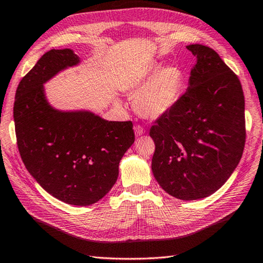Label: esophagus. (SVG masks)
Masks as SVG:
<instances>
[{
    "instance_id": "1",
    "label": "esophagus",
    "mask_w": 263,
    "mask_h": 263,
    "mask_svg": "<svg viewBox=\"0 0 263 263\" xmlns=\"http://www.w3.org/2000/svg\"><path fill=\"white\" fill-rule=\"evenodd\" d=\"M135 133H136L137 137H140L145 133V128L142 127L141 125H136L135 126Z\"/></svg>"
}]
</instances>
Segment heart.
Segmentation results:
<instances>
[{
  "label": "heart",
  "instance_id": "1",
  "mask_svg": "<svg viewBox=\"0 0 263 263\" xmlns=\"http://www.w3.org/2000/svg\"><path fill=\"white\" fill-rule=\"evenodd\" d=\"M184 77L176 66L151 65L133 75L125 83V90L136 99V108L149 118L166 114L175 105L183 91Z\"/></svg>",
  "mask_w": 263,
  "mask_h": 263
}]
</instances>
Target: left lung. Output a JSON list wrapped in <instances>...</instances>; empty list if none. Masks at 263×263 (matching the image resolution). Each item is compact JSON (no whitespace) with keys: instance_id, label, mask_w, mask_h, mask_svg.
Wrapping results in <instances>:
<instances>
[{"instance_id":"left-lung-1","label":"left lung","mask_w":263,"mask_h":263,"mask_svg":"<svg viewBox=\"0 0 263 263\" xmlns=\"http://www.w3.org/2000/svg\"><path fill=\"white\" fill-rule=\"evenodd\" d=\"M197 60L190 86L149 130L152 172L160 186L182 201L210 196L228 181L246 141L245 96L233 70L212 48L186 46Z\"/></svg>"}]
</instances>
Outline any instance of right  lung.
Here are the masks:
<instances>
[{"instance_id":"right-lung-1","label":"right lung","mask_w":263,"mask_h":263,"mask_svg":"<svg viewBox=\"0 0 263 263\" xmlns=\"http://www.w3.org/2000/svg\"><path fill=\"white\" fill-rule=\"evenodd\" d=\"M79 61L69 48L46 52L17 87L14 121L21 158L34 180L62 202L90 205L116 183L135 132L131 121L108 122L48 105L43 83Z\"/></svg>"}]
</instances>
